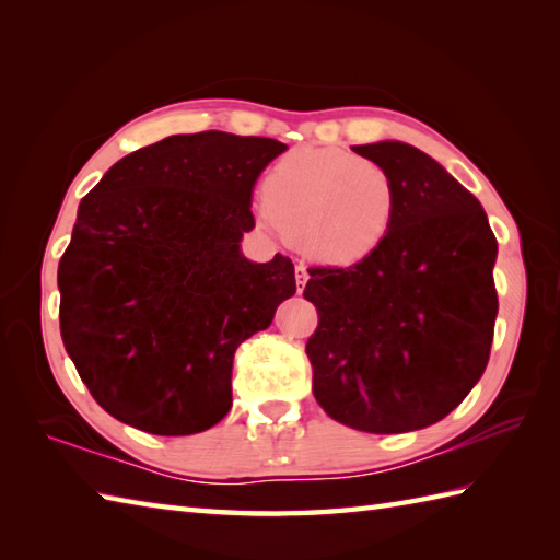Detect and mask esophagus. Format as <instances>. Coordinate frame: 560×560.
Masks as SVG:
<instances>
[{
    "label": "esophagus",
    "mask_w": 560,
    "mask_h": 560,
    "mask_svg": "<svg viewBox=\"0 0 560 560\" xmlns=\"http://www.w3.org/2000/svg\"><path fill=\"white\" fill-rule=\"evenodd\" d=\"M307 279H311V273H307L303 261H299V265H295V283H299V291H303Z\"/></svg>",
    "instance_id": "34e87169"
}]
</instances>
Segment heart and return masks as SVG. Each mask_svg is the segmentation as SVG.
<instances>
[{
	"instance_id": "b5f03b06",
	"label": "heart",
	"mask_w": 560,
	"mask_h": 560,
	"mask_svg": "<svg viewBox=\"0 0 560 560\" xmlns=\"http://www.w3.org/2000/svg\"><path fill=\"white\" fill-rule=\"evenodd\" d=\"M261 231L301 243L327 265L377 253L395 229L399 189L387 168L343 149H299L261 180Z\"/></svg>"
}]
</instances>
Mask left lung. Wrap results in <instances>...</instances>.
Listing matches in <instances>:
<instances>
[{"instance_id": "1", "label": "left lung", "mask_w": 560, "mask_h": 560, "mask_svg": "<svg viewBox=\"0 0 560 560\" xmlns=\"http://www.w3.org/2000/svg\"><path fill=\"white\" fill-rule=\"evenodd\" d=\"M399 189L395 229L351 267H311L313 395L363 433L419 431L459 407L491 355L495 235L479 199L401 141L353 147Z\"/></svg>"}]
</instances>
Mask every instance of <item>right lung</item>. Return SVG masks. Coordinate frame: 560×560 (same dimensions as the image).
I'll return each instance as SVG.
<instances>
[{
	"label": "right lung",
	"instance_id": "add662e5",
	"mask_svg": "<svg viewBox=\"0 0 560 560\" xmlns=\"http://www.w3.org/2000/svg\"><path fill=\"white\" fill-rule=\"evenodd\" d=\"M267 137H165L117 161L81 199L57 269L59 331L91 397L153 435L229 413L233 355L295 293L293 261L241 255Z\"/></svg>",
	"mask_w": 560,
	"mask_h": 560
}]
</instances>
